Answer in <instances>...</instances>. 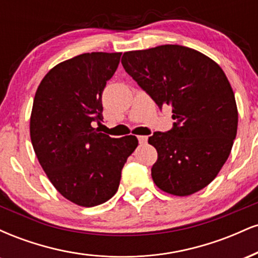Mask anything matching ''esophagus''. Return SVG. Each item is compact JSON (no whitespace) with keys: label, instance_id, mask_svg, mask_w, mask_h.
<instances>
[{"label":"esophagus","instance_id":"obj_1","mask_svg":"<svg viewBox=\"0 0 258 258\" xmlns=\"http://www.w3.org/2000/svg\"><path fill=\"white\" fill-rule=\"evenodd\" d=\"M138 142L139 144H146L148 142L147 136H138Z\"/></svg>","mask_w":258,"mask_h":258}]
</instances>
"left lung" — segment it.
I'll use <instances>...</instances> for the list:
<instances>
[{
    "mask_svg": "<svg viewBox=\"0 0 258 258\" xmlns=\"http://www.w3.org/2000/svg\"><path fill=\"white\" fill-rule=\"evenodd\" d=\"M123 69L160 109L172 106V128L154 132V183L185 197L216 178L238 128L235 97L226 74L203 53L178 44L123 53Z\"/></svg>",
    "mask_w": 258,
    "mask_h": 258,
    "instance_id": "1",
    "label": "left lung"
}]
</instances>
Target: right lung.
Wrapping results in <instances>:
<instances>
[{
	"mask_svg": "<svg viewBox=\"0 0 258 258\" xmlns=\"http://www.w3.org/2000/svg\"><path fill=\"white\" fill-rule=\"evenodd\" d=\"M121 53L92 52L55 65L32 105L30 137L54 188L76 205L92 207L117 191L121 171L138 146L135 136L111 138L92 123L103 121L102 94Z\"/></svg>",
	"mask_w": 258,
	"mask_h": 258,
	"instance_id": "obj_1",
	"label": "right lung"
}]
</instances>
